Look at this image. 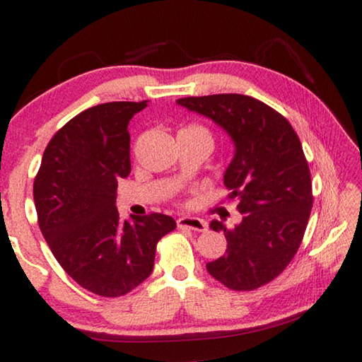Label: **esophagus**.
<instances>
[{
	"label": "esophagus",
	"mask_w": 362,
	"mask_h": 362,
	"mask_svg": "<svg viewBox=\"0 0 362 362\" xmlns=\"http://www.w3.org/2000/svg\"><path fill=\"white\" fill-rule=\"evenodd\" d=\"M177 225H179V228H188L193 231H206L207 230V223L203 218H198V217H180L179 220H177Z\"/></svg>",
	"instance_id": "34e87169"
}]
</instances>
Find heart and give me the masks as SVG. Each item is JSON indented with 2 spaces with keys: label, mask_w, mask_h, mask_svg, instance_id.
Instances as JSON below:
<instances>
[{
  "label": "heart",
  "mask_w": 362,
  "mask_h": 362,
  "mask_svg": "<svg viewBox=\"0 0 362 362\" xmlns=\"http://www.w3.org/2000/svg\"><path fill=\"white\" fill-rule=\"evenodd\" d=\"M180 132H185V134H192V136H199L203 137L206 140H209V142H212V134L211 131L207 129V127L201 126V124H189L187 127H183V129Z\"/></svg>",
  "instance_id": "1"
}]
</instances>
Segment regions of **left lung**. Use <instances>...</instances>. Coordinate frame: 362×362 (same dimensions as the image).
Returning a JSON list of instances; mask_svg holds the SVG:
<instances>
[{
  "instance_id": "8db88e82",
  "label": "left lung",
  "mask_w": 362,
  "mask_h": 362,
  "mask_svg": "<svg viewBox=\"0 0 362 362\" xmlns=\"http://www.w3.org/2000/svg\"><path fill=\"white\" fill-rule=\"evenodd\" d=\"M177 103L228 132L235 158L223 175L228 199L243 220L235 228L212 220L226 252L206 265L231 291H254L278 278L302 244L313 207L308 161L291 122L267 103L243 94L185 97Z\"/></svg>"
}]
</instances>
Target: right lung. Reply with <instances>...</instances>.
Segmentation results:
<instances>
[{
    "label": "right lung",
    "instance_id": "right-lung-1",
    "mask_svg": "<svg viewBox=\"0 0 362 362\" xmlns=\"http://www.w3.org/2000/svg\"><path fill=\"white\" fill-rule=\"evenodd\" d=\"M146 102H108L71 118L47 144L33 183L40 230L83 289L121 297L150 276L156 244L175 230L164 214L116 211L118 179L131 173L132 116Z\"/></svg>",
    "mask_w": 362,
    "mask_h": 362
}]
</instances>
